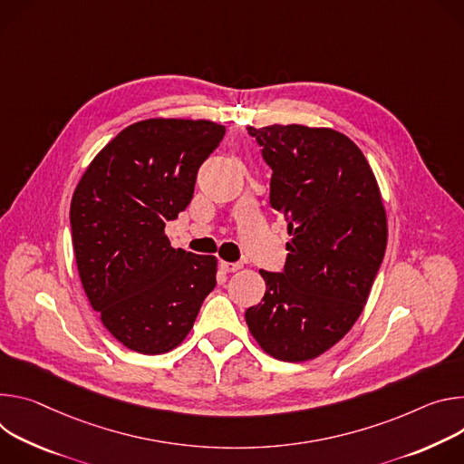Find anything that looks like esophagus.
<instances>
[{"label":"esophagus","mask_w":464,"mask_h":464,"mask_svg":"<svg viewBox=\"0 0 464 464\" xmlns=\"http://www.w3.org/2000/svg\"><path fill=\"white\" fill-rule=\"evenodd\" d=\"M243 266L239 262H221V269L227 273H236L239 271Z\"/></svg>","instance_id":"34e87169"}]
</instances>
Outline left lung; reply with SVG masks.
Instances as JSON below:
<instances>
[{"label": "left lung", "mask_w": 464, "mask_h": 464, "mask_svg": "<svg viewBox=\"0 0 464 464\" xmlns=\"http://www.w3.org/2000/svg\"><path fill=\"white\" fill-rule=\"evenodd\" d=\"M273 169L271 206L291 241L282 273L260 271L266 295L245 312L252 337L280 362H307L341 341L367 304L387 246L376 177L334 129H246Z\"/></svg>", "instance_id": "left-lung-1"}]
</instances>
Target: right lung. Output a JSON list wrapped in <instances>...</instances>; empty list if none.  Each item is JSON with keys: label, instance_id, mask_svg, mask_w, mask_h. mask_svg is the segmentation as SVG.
Instances as JSON below:
<instances>
[{"label": "right lung", "instance_id": "add662e5", "mask_svg": "<svg viewBox=\"0 0 464 464\" xmlns=\"http://www.w3.org/2000/svg\"><path fill=\"white\" fill-rule=\"evenodd\" d=\"M225 136L206 120H143L99 150L70 208L84 293L127 348L179 346L216 287V256L173 248L164 234L193 198L197 171Z\"/></svg>", "mask_w": 464, "mask_h": 464}]
</instances>
